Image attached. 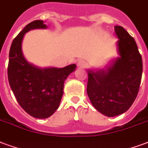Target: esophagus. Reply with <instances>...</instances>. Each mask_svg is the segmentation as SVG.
<instances>
[{
  "mask_svg": "<svg viewBox=\"0 0 148 148\" xmlns=\"http://www.w3.org/2000/svg\"><path fill=\"white\" fill-rule=\"evenodd\" d=\"M77 65L79 68H86V62L84 60H79L78 62H77Z\"/></svg>",
  "mask_w": 148,
  "mask_h": 148,
  "instance_id": "1",
  "label": "esophagus"
}]
</instances>
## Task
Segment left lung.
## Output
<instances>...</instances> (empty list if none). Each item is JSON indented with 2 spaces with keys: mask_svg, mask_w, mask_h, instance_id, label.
<instances>
[{
  "mask_svg": "<svg viewBox=\"0 0 148 148\" xmlns=\"http://www.w3.org/2000/svg\"><path fill=\"white\" fill-rule=\"evenodd\" d=\"M118 58L107 72H88L86 92L91 104L103 115L113 117L131 107L138 94L143 62L135 40L125 29L115 25Z\"/></svg>",
  "mask_w": 148,
  "mask_h": 148,
  "instance_id": "obj_1",
  "label": "left lung"
}]
</instances>
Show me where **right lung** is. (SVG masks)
Here are the masks:
<instances>
[{"mask_svg":"<svg viewBox=\"0 0 148 148\" xmlns=\"http://www.w3.org/2000/svg\"><path fill=\"white\" fill-rule=\"evenodd\" d=\"M41 20L29 23L12 41L9 51L8 77L10 86L21 107L29 115L46 119L59 107L63 95L64 83L76 65L62 69H40L25 59L22 52L23 36L33 29H45Z\"/></svg>","mask_w":148,"mask_h":148,"instance_id":"1","label":"right lung"}]
</instances>
